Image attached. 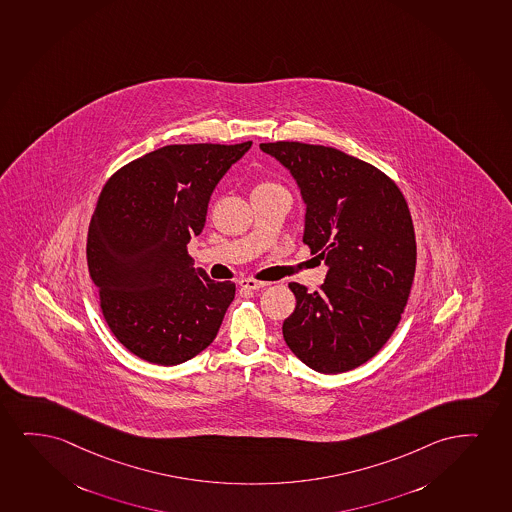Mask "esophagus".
<instances>
[{
  "label": "esophagus",
  "mask_w": 512,
  "mask_h": 512,
  "mask_svg": "<svg viewBox=\"0 0 512 512\" xmlns=\"http://www.w3.org/2000/svg\"><path fill=\"white\" fill-rule=\"evenodd\" d=\"M267 285H269V283H264V281H255V279H241V281H239V286H241V288H245V290H252V292H255V290H262V288H266Z\"/></svg>",
  "instance_id": "esophagus-1"
}]
</instances>
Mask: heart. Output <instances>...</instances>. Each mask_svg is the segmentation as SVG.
<instances>
[{"label":"heart","mask_w":512,"mask_h":512,"mask_svg":"<svg viewBox=\"0 0 512 512\" xmlns=\"http://www.w3.org/2000/svg\"><path fill=\"white\" fill-rule=\"evenodd\" d=\"M269 186H273V184H260L259 187H269Z\"/></svg>","instance_id":"obj_1"}]
</instances>
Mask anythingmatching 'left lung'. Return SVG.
<instances>
[{
	"label": "left lung",
	"instance_id": "obj_1",
	"mask_svg": "<svg viewBox=\"0 0 512 512\" xmlns=\"http://www.w3.org/2000/svg\"><path fill=\"white\" fill-rule=\"evenodd\" d=\"M297 182L304 243L328 266L319 292L290 283L286 346L319 373L349 372L384 347L412 290L417 243L408 205L385 173L339 149L260 144Z\"/></svg>",
	"mask_w": 512,
	"mask_h": 512
}]
</instances>
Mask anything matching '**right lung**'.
Instances as JSON below:
<instances>
[{
    "label": "right lung",
    "instance_id": "obj_1",
    "mask_svg": "<svg viewBox=\"0 0 512 512\" xmlns=\"http://www.w3.org/2000/svg\"><path fill=\"white\" fill-rule=\"evenodd\" d=\"M252 142L165 146L109 179L88 227L87 260L107 325L154 365L194 358L217 337L236 286L187 253L215 187Z\"/></svg>",
    "mask_w": 512,
    "mask_h": 512
}]
</instances>
